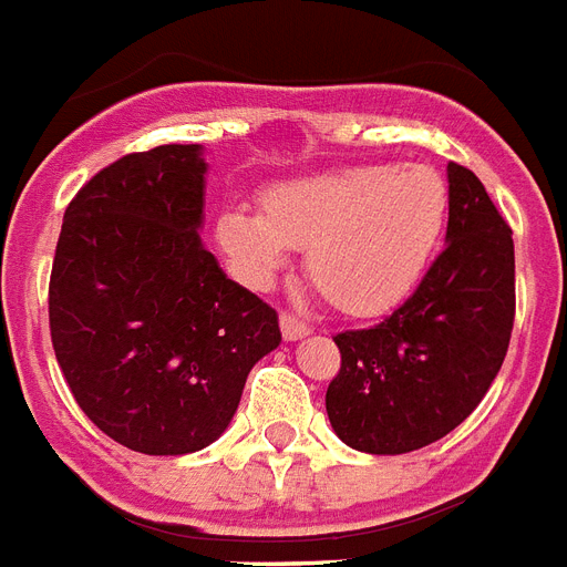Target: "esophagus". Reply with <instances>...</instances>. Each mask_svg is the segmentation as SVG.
I'll return each instance as SVG.
<instances>
[{
    "label": "esophagus",
    "mask_w": 567,
    "mask_h": 567,
    "mask_svg": "<svg viewBox=\"0 0 567 567\" xmlns=\"http://www.w3.org/2000/svg\"><path fill=\"white\" fill-rule=\"evenodd\" d=\"M280 333L287 342H298V339L310 337V324H305L296 316H289V312H280Z\"/></svg>",
    "instance_id": "1"
}]
</instances>
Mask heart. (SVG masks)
I'll list each match as a JSON object with an SVG mask.
<instances>
[{"instance_id":"obj_1","label":"heart","mask_w":567,"mask_h":567,"mask_svg":"<svg viewBox=\"0 0 567 567\" xmlns=\"http://www.w3.org/2000/svg\"><path fill=\"white\" fill-rule=\"evenodd\" d=\"M451 193L430 166L365 163L280 181L262 210L230 205L216 243L239 278L266 287L305 248L307 275L348 316H378L419 287L447 225Z\"/></svg>"}]
</instances>
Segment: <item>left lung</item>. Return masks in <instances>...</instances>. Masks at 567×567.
<instances>
[{"mask_svg": "<svg viewBox=\"0 0 567 567\" xmlns=\"http://www.w3.org/2000/svg\"><path fill=\"white\" fill-rule=\"evenodd\" d=\"M445 251L404 305L333 342L330 427L362 454L395 456L447 436L504 365L515 319L513 230L471 169L447 163Z\"/></svg>", "mask_w": 567, "mask_h": 567, "instance_id": "8db88e82", "label": "left lung"}]
</instances>
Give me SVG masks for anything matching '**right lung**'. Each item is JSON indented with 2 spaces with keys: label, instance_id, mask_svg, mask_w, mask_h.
I'll return each mask as SVG.
<instances>
[{
  "label": "right lung",
  "instance_id": "1",
  "mask_svg": "<svg viewBox=\"0 0 567 567\" xmlns=\"http://www.w3.org/2000/svg\"><path fill=\"white\" fill-rule=\"evenodd\" d=\"M205 146L125 155L63 213L49 284L54 357L93 424L148 456L196 454L228 430L278 312L202 243Z\"/></svg>",
  "mask_w": 567,
  "mask_h": 567
}]
</instances>
